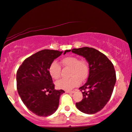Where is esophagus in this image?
<instances>
[{
  "label": "esophagus",
  "instance_id": "1",
  "mask_svg": "<svg viewBox=\"0 0 132 132\" xmlns=\"http://www.w3.org/2000/svg\"><path fill=\"white\" fill-rule=\"evenodd\" d=\"M66 92L68 93L72 94V93H75V91H66Z\"/></svg>",
  "mask_w": 132,
  "mask_h": 132
}]
</instances>
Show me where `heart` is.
Wrapping results in <instances>:
<instances>
[{"label": "heart", "mask_w": 132, "mask_h": 132, "mask_svg": "<svg viewBox=\"0 0 132 132\" xmlns=\"http://www.w3.org/2000/svg\"><path fill=\"white\" fill-rule=\"evenodd\" d=\"M61 64L63 67L70 68L69 76L71 77L68 79H60L56 82L57 88L64 90H70L76 87L80 83V80L82 81L86 78L88 72V65L85 61L79 60L76 56H68L61 60ZM60 65L56 62L51 64L49 73L53 79H58L61 75Z\"/></svg>", "instance_id": "1"}]
</instances>
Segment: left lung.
I'll return each instance as SVG.
<instances>
[{
	"instance_id": "obj_1",
	"label": "left lung",
	"mask_w": 132,
	"mask_h": 132,
	"mask_svg": "<svg viewBox=\"0 0 132 132\" xmlns=\"http://www.w3.org/2000/svg\"><path fill=\"white\" fill-rule=\"evenodd\" d=\"M71 50H66L64 54ZM72 53L85 57L89 64L87 82L79 88L83 98L76 106L84 113L95 114L103 108L110 99L116 82L113 64L105 54L92 47L71 50Z\"/></svg>"
}]
</instances>
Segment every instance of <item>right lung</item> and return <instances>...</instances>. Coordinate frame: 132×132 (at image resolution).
I'll return each instance as SVG.
<instances>
[{"label":"right lung","instance_id":"1","mask_svg":"<svg viewBox=\"0 0 132 132\" xmlns=\"http://www.w3.org/2000/svg\"><path fill=\"white\" fill-rule=\"evenodd\" d=\"M63 51L44 50L27 57L17 71V89L22 101L33 113L51 115L57 110L59 98L64 93L56 90L49 68Z\"/></svg>","mask_w":132,"mask_h":132}]
</instances>
